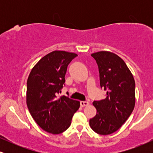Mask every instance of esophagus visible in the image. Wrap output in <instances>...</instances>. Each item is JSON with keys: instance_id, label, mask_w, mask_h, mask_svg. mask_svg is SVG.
<instances>
[{"instance_id": "esophagus-1", "label": "esophagus", "mask_w": 153, "mask_h": 153, "mask_svg": "<svg viewBox=\"0 0 153 153\" xmlns=\"http://www.w3.org/2000/svg\"><path fill=\"white\" fill-rule=\"evenodd\" d=\"M89 105V102H88V101H80V106L82 107H84V106H87Z\"/></svg>"}]
</instances>
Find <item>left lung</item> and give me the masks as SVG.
<instances>
[{"instance_id":"1","label":"left lung","mask_w":153,"mask_h":153,"mask_svg":"<svg viewBox=\"0 0 153 153\" xmlns=\"http://www.w3.org/2000/svg\"><path fill=\"white\" fill-rule=\"evenodd\" d=\"M99 66L100 85L107 90L106 98L95 101L96 115L89 121L91 129L99 134L115 132L134 108L135 82L124 61L108 51L91 54Z\"/></svg>"}]
</instances>
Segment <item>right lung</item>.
<instances>
[{
	"label": "right lung",
	"instance_id": "right-lung-1",
	"mask_svg": "<svg viewBox=\"0 0 153 153\" xmlns=\"http://www.w3.org/2000/svg\"><path fill=\"white\" fill-rule=\"evenodd\" d=\"M77 56L73 52L53 51L40 59L29 73L26 104L36 124L51 134L65 131L80 107V101L57 96L65 82L68 65Z\"/></svg>",
	"mask_w": 153,
	"mask_h": 153
}]
</instances>
